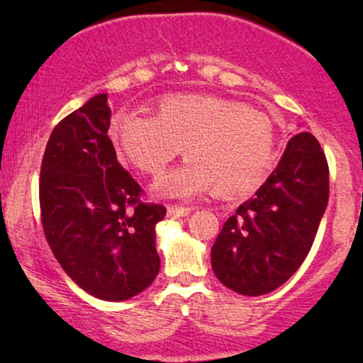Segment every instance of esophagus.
<instances>
[{"label":"esophagus","mask_w":363,"mask_h":363,"mask_svg":"<svg viewBox=\"0 0 363 363\" xmlns=\"http://www.w3.org/2000/svg\"><path fill=\"white\" fill-rule=\"evenodd\" d=\"M191 211H195V206H182V205H168V216L182 218L188 216Z\"/></svg>","instance_id":"1"}]
</instances>
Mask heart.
Wrapping results in <instances>:
<instances>
[{
  "label": "heart",
  "instance_id": "b5f03b06",
  "mask_svg": "<svg viewBox=\"0 0 363 363\" xmlns=\"http://www.w3.org/2000/svg\"><path fill=\"white\" fill-rule=\"evenodd\" d=\"M111 138L121 155L147 175H160L185 147L190 158L155 183L168 196L213 190L223 196L259 188L276 165V125L266 112L200 94L158 102L157 116L117 113Z\"/></svg>",
  "mask_w": 363,
  "mask_h": 363
}]
</instances>
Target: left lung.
I'll return each mask as SVG.
<instances>
[{
  "label": "left lung",
  "instance_id": "8db88e82",
  "mask_svg": "<svg viewBox=\"0 0 363 363\" xmlns=\"http://www.w3.org/2000/svg\"><path fill=\"white\" fill-rule=\"evenodd\" d=\"M329 201V165L309 132L287 142L276 170L228 218L211 247L226 287L262 296L284 284L309 255Z\"/></svg>",
  "mask_w": 363,
  "mask_h": 363
}]
</instances>
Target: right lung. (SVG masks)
Instances as JSON below:
<instances>
[{
    "mask_svg": "<svg viewBox=\"0 0 363 363\" xmlns=\"http://www.w3.org/2000/svg\"><path fill=\"white\" fill-rule=\"evenodd\" d=\"M111 108L99 94L49 137L39 177L44 236L66 274L102 301H127L160 269L155 225L165 206L140 200L142 188L117 162Z\"/></svg>",
    "mask_w": 363,
    "mask_h": 363,
    "instance_id": "obj_1",
    "label": "right lung"
}]
</instances>
